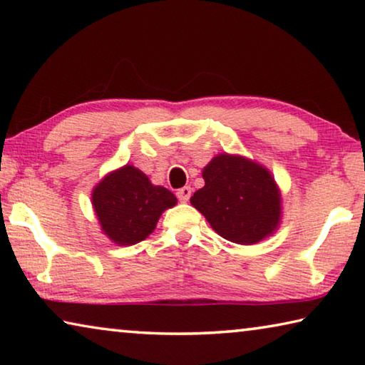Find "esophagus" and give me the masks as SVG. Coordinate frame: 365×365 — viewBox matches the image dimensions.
<instances>
[{
    "label": "esophagus",
    "instance_id": "1",
    "mask_svg": "<svg viewBox=\"0 0 365 365\" xmlns=\"http://www.w3.org/2000/svg\"><path fill=\"white\" fill-rule=\"evenodd\" d=\"M190 196H191V188H190V187H183V188H180V190H177L178 201L187 202V201L190 200Z\"/></svg>",
    "mask_w": 365,
    "mask_h": 365
}]
</instances>
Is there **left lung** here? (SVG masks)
Wrapping results in <instances>:
<instances>
[{"instance_id":"8db88e82","label":"left lung","mask_w":365,"mask_h":365,"mask_svg":"<svg viewBox=\"0 0 365 365\" xmlns=\"http://www.w3.org/2000/svg\"><path fill=\"white\" fill-rule=\"evenodd\" d=\"M202 178L205 187L190 201L222 238L255 245L279 227L280 193L262 165L219 154L202 170Z\"/></svg>"}]
</instances>
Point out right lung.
<instances>
[{
  "label": "right lung",
  "instance_id": "1",
  "mask_svg": "<svg viewBox=\"0 0 365 365\" xmlns=\"http://www.w3.org/2000/svg\"><path fill=\"white\" fill-rule=\"evenodd\" d=\"M93 207L103 232L117 245H135L150 235L177 197L156 187L143 172L125 165L103 178L93 190Z\"/></svg>",
  "mask_w": 365,
  "mask_h": 365
}]
</instances>
